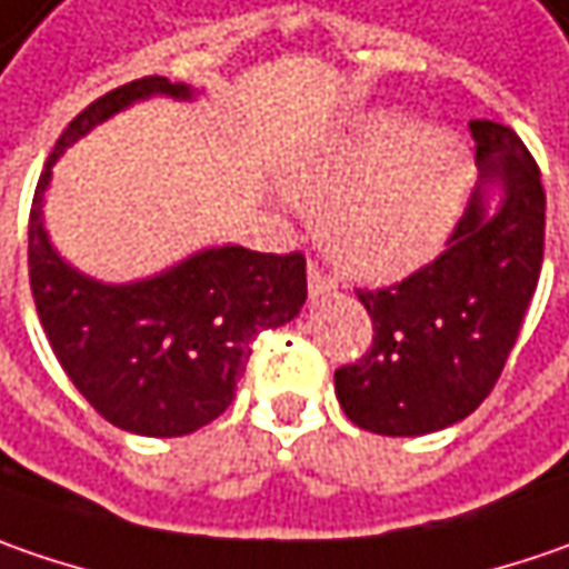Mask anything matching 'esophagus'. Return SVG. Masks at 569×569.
Returning a JSON list of instances; mask_svg holds the SVG:
<instances>
[{"label": "esophagus", "instance_id": "esophagus-1", "mask_svg": "<svg viewBox=\"0 0 569 569\" xmlns=\"http://www.w3.org/2000/svg\"><path fill=\"white\" fill-rule=\"evenodd\" d=\"M333 289V277H328L318 263H309V296L311 299H321Z\"/></svg>", "mask_w": 569, "mask_h": 569}]
</instances>
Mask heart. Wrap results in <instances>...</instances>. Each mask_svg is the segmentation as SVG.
<instances>
[{"mask_svg":"<svg viewBox=\"0 0 569 569\" xmlns=\"http://www.w3.org/2000/svg\"><path fill=\"white\" fill-rule=\"evenodd\" d=\"M471 174V146L458 130L369 111L299 152L283 184L299 207L325 210V244L347 273L388 283L439 254Z\"/></svg>","mask_w":569,"mask_h":569,"instance_id":"1","label":"heart"}]
</instances>
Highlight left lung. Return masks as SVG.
I'll use <instances>...</instances> for the list:
<instances>
[{"label":"left lung","mask_w":569,"mask_h":569,"mask_svg":"<svg viewBox=\"0 0 569 569\" xmlns=\"http://www.w3.org/2000/svg\"><path fill=\"white\" fill-rule=\"evenodd\" d=\"M481 184L449 248L408 280L366 292L369 353L333 372L343 413L379 436H423L478 410L497 385L545 258L541 171L503 123L471 120ZM500 192L489 207V190Z\"/></svg>","instance_id":"left-lung-1"}]
</instances>
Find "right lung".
<instances>
[{
	"label": "right lung",
	"mask_w": 569,
	"mask_h": 569,
	"mask_svg": "<svg viewBox=\"0 0 569 569\" xmlns=\"http://www.w3.org/2000/svg\"><path fill=\"white\" fill-rule=\"evenodd\" d=\"M197 91L146 76L91 101L57 139L28 222V273L43 333L69 382L113 427L187 436L232 405L260 331L283 328L309 296L306 258L216 244L156 277L101 283L53 248L43 200L62 152L137 101H190Z\"/></svg>",
	"instance_id": "1"
}]
</instances>
